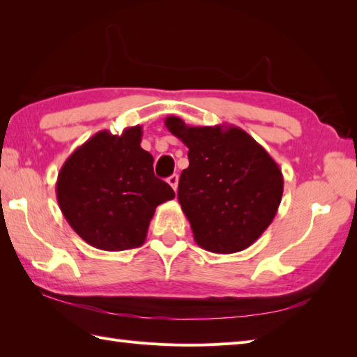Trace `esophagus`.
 Wrapping results in <instances>:
<instances>
[{"label":"esophagus","mask_w":357,"mask_h":357,"mask_svg":"<svg viewBox=\"0 0 357 357\" xmlns=\"http://www.w3.org/2000/svg\"><path fill=\"white\" fill-rule=\"evenodd\" d=\"M178 181H179V178H178V174H172V176L167 179V183H169L170 185H172V188L174 192L178 190Z\"/></svg>","instance_id":"1"}]
</instances>
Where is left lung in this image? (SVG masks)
<instances>
[{"mask_svg": "<svg viewBox=\"0 0 357 357\" xmlns=\"http://www.w3.org/2000/svg\"><path fill=\"white\" fill-rule=\"evenodd\" d=\"M165 127L188 149L178 199L201 248L229 255L267 230L284 192L279 165L236 126H187L167 116Z\"/></svg>", "mask_w": 357, "mask_h": 357, "instance_id": "left-lung-1", "label": "left lung"}]
</instances>
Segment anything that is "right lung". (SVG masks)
Here are the masks:
<instances>
[{"mask_svg":"<svg viewBox=\"0 0 357 357\" xmlns=\"http://www.w3.org/2000/svg\"><path fill=\"white\" fill-rule=\"evenodd\" d=\"M142 127L121 135L101 130L66 159L56 199L66 221L87 244L121 252L144 244L155 210L174 198L153 173V156L141 147Z\"/></svg>","mask_w":357,"mask_h":357,"instance_id":"right-lung-1","label":"right lung"}]
</instances>
